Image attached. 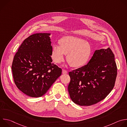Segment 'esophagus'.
Masks as SVG:
<instances>
[{
	"label": "esophagus",
	"instance_id": "esophagus-1",
	"mask_svg": "<svg viewBox=\"0 0 127 127\" xmlns=\"http://www.w3.org/2000/svg\"><path fill=\"white\" fill-rule=\"evenodd\" d=\"M62 73L63 74H67L68 73V72L66 70H65L64 69H63L62 70Z\"/></svg>",
	"mask_w": 127,
	"mask_h": 127
}]
</instances>
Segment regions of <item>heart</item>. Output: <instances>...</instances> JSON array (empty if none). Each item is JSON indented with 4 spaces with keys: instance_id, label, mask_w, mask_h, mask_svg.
Masks as SVG:
<instances>
[{
    "instance_id": "b5f03b06",
    "label": "heart",
    "mask_w": 127,
    "mask_h": 127,
    "mask_svg": "<svg viewBox=\"0 0 127 127\" xmlns=\"http://www.w3.org/2000/svg\"><path fill=\"white\" fill-rule=\"evenodd\" d=\"M59 45L53 46L51 57L54 62L59 64L66 60L73 68L84 66L91 56L92 48L84 40L72 36H66L59 40Z\"/></svg>"
}]
</instances>
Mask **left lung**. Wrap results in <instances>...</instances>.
<instances>
[{
  "mask_svg": "<svg viewBox=\"0 0 127 127\" xmlns=\"http://www.w3.org/2000/svg\"><path fill=\"white\" fill-rule=\"evenodd\" d=\"M68 90L75 103L89 106L104 99L113 89L117 75L115 56L110 48L95 50L85 66L70 72Z\"/></svg>",
  "mask_w": 127,
  "mask_h": 127,
  "instance_id": "1",
  "label": "left lung"
}]
</instances>
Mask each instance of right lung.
Returning <instances> with one entry per match:
<instances>
[{
    "label": "right lung",
    "mask_w": 127,
    "mask_h": 127,
    "mask_svg": "<svg viewBox=\"0 0 127 127\" xmlns=\"http://www.w3.org/2000/svg\"><path fill=\"white\" fill-rule=\"evenodd\" d=\"M49 33H34L26 39L13 58L11 69L14 83L32 97L45 95L61 75L62 69L52 63Z\"/></svg>",
    "instance_id": "add662e5"
}]
</instances>
